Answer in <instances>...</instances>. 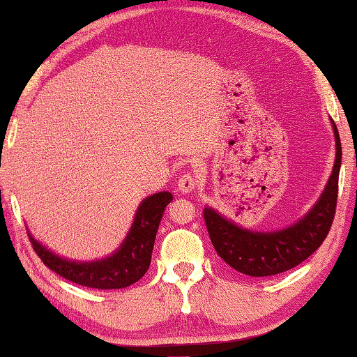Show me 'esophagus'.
<instances>
[{"label": "esophagus", "mask_w": 357, "mask_h": 357, "mask_svg": "<svg viewBox=\"0 0 357 357\" xmlns=\"http://www.w3.org/2000/svg\"><path fill=\"white\" fill-rule=\"evenodd\" d=\"M197 185H198V178L195 176V174H192V173L183 174V176H181L179 181H178L179 190L184 192V193L192 192L193 189H195Z\"/></svg>", "instance_id": "1"}]
</instances>
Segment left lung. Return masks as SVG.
I'll use <instances>...</instances> for the list:
<instances>
[{
    "mask_svg": "<svg viewBox=\"0 0 357 357\" xmlns=\"http://www.w3.org/2000/svg\"><path fill=\"white\" fill-rule=\"evenodd\" d=\"M335 162L321 197L309 213L293 225L279 231H250L227 220L213 208L203 215L215 252L234 271L250 277H271L301 264L315 252L328 236L335 215L338 173L342 164V144L334 121Z\"/></svg>",
    "mask_w": 357,
    "mask_h": 357,
    "instance_id": "obj_1",
    "label": "left lung"
}]
</instances>
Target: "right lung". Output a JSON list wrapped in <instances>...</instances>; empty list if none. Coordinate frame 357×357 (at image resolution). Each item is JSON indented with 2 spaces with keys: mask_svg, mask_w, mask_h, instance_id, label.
Instances as JSON below:
<instances>
[{
  "mask_svg": "<svg viewBox=\"0 0 357 357\" xmlns=\"http://www.w3.org/2000/svg\"><path fill=\"white\" fill-rule=\"evenodd\" d=\"M173 200L170 192L154 193L140 203L130 231L113 255L98 261H72L50 252L28 231L38 257L53 273L69 282L96 289H119L130 287L146 274L162 214Z\"/></svg>",
  "mask_w": 357,
  "mask_h": 357,
  "instance_id": "obj_1",
  "label": "right lung"
}]
</instances>
